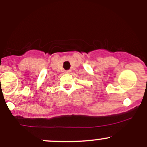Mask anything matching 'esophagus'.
I'll list each match as a JSON object with an SVG mask.
<instances>
[{"instance_id":"esophagus-1","label":"esophagus","mask_w":147,"mask_h":147,"mask_svg":"<svg viewBox=\"0 0 147 147\" xmlns=\"http://www.w3.org/2000/svg\"><path fill=\"white\" fill-rule=\"evenodd\" d=\"M65 73H70V70H68V71H65Z\"/></svg>"}]
</instances>
